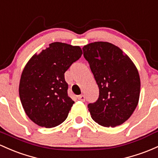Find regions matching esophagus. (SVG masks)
I'll use <instances>...</instances> for the list:
<instances>
[{
  "mask_svg": "<svg viewBox=\"0 0 158 158\" xmlns=\"http://www.w3.org/2000/svg\"><path fill=\"white\" fill-rule=\"evenodd\" d=\"M78 100H81V101L84 102L85 100V97L84 96V95H79V96H78Z\"/></svg>",
  "mask_w": 158,
  "mask_h": 158,
  "instance_id": "obj_1",
  "label": "esophagus"
}]
</instances>
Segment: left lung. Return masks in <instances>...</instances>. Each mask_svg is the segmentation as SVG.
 Returning <instances> with one entry per match:
<instances>
[{"instance_id": "8db88e82", "label": "left lung", "mask_w": 158, "mask_h": 158, "mask_svg": "<svg viewBox=\"0 0 158 158\" xmlns=\"http://www.w3.org/2000/svg\"><path fill=\"white\" fill-rule=\"evenodd\" d=\"M82 50L100 92L98 100L88 105L91 118L103 127L121 125L138 104L140 79L136 66L110 43H91Z\"/></svg>"}]
</instances>
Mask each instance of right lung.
Returning a JSON list of instances; mask_svg holds the SVG:
<instances>
[{"instance_id":"add662e5","label":"right lung","mask_w":158,"mask_h":158,"mask_svg":"<svg viewBox=\"0 0 158 158\" xmlns=\"http://www.w3.org/2000/svg\"><path fill=\"white\" fill-rule=\"evenodd\" d=\"M82 55L79 46L55 42L28 60L19 91L24 110L33 122L51 128L66 120L74 101L67 94L64 73Z\"/></svg>"}]
</instances>
